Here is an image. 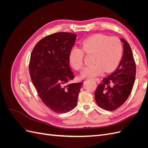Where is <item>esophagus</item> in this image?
Wrapping results in <instances>:
<instances>
[{
  "mask_svg": "<svg viewBox=\"0 0 148 148\" xmlns=\"http://www.w3.org/2000/svg\"><path fill=\"white\" fill-rule=\"evenodd\" d=\"M95 81H96L97 83H99L101 82V80H100L99 78H95Z\"/></svg>",
  "mask_w": 148,
  "mask_h": 148,
  "instance_id": "obj_1",
  "label": "esophagus"
}]
</instances>
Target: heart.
Instances as JSON below:
<instances>
[{"instance_id":"heart-1","label":"heart","mask_w":148,"mask_h":148,"mask_svg":"<svg viewBox=\"0 0 148 148\" xmlns=\"http://www.w3.org/2000/svg\"><path fill=\"white\" fill-rule=\"evenodd\" d=\"M82 49L74 47L70 51V62L76 70H81L84 65V53L93 54V65L87 66L82 73V77H95L104 70L110 71L118 65L122 56L123 47L117 37H109L97 34L89 37L82 42Z\"/></svg>"}]
</instances>
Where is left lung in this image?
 <instances>
[{
  "label": "left lung",
  "mask_w": 148,
  "mask_h": 148,
  "mask_svg": "<svg viewBox=\"0 0 148 148\" xmlns=\"http://www.w3.org/2000/svg\"><path fill=\"white\" fill-rule=\"evenodd\" d=\"M123 53L119 66L102 79L95 93L96 102L101 108L112 111L127 101L132 91L136 77V64L132 49L123 39Z\"/></svg>",
  "instance_id": "1"
}]
</instances>
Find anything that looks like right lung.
Here are the masks:
<instances>
[{
    "label": "right lung",
    "instance_id": "obj_1",
    "mask_svg": "<svg viewBox=\"0 0 148 148\" xmlns=\"http://www.w3.org/2000/svg\"><path fill=\"white\" fill-rule=\"evenodd\" d=\"M77 36L65 32L48 35L36 44L31 54V81L42 102L56 113H66L75 108L83 83L66 85L75 78L69 55Z\"/></svg>",
    "mask_w": 148,
    "mask_h": 148
}]
</instances>
